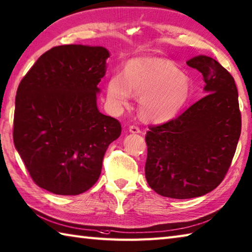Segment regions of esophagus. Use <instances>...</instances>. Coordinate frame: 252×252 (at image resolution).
I'll list each match as a JSON object with an SVG mask.
<instances>
[{
    "label": "esophagus",
    "instance_id": "esophagus-1",
    "mask_svg": "<svg viewBox=\"0 0 252 252\" xmlns=\"http://www.w3.org/2000/svg\"><path fill=\"white\" fill-rule=\"evenodd\" d=\"M129 131H130L131 133H140V132H141L140 127L137 126H129Z\"/></svg>",
    "mask_w": 252,
    "mask_h": 252
}]
</instances>
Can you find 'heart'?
Masks as SVG:
<instances>
[{
    "instance_id": "obj_1",
    "label": "heart",
    "mask_w": 252,
    "mask_h": 252,
    "mask_svg": "<svg viewBox=\"0 0 252 252\" xmlns=\"http://www.w3.org/2000/svg\"><path fill=\"white\" fill-rule=\"evenodd\" d=\"M131 93L140 98V113L150 122L174 118L188 99L190 82L179 67L165 59H136L126 64L125 76L108 83V100L115 108L127 105Z\"/></svg>"
}]
</instances>
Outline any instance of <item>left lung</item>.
<instances>
[{
	"mask_svg": "<svg viewBox=\"0 0 252 252\" xmlns=\"http://www.w3.org/2000/svg\"><path fill=\"white\" fill-rule=\"evenodd\" d=\"M187 64L203 75L208 93L185 112L146 132L145 177L156 193L191 199L209 193L230 167L241 132L234 77L206 56Z\"/></svg>",
	"mask_w": 252,
	"mask_h": 252,
	"instance_id": "obj_1",
	"label": "left lung"
}]
</instances>
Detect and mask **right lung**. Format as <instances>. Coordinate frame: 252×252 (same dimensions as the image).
Returning a JSON list of instances; mask_svg holds the SVG:
<instances>
[{"instance_id": "obj_1", "label": "right lung", "mask_w": 252, "mask_h": 252, "mask_svg": "<svg viewBox=\"0 0 252 252\" xmlns=\"http://www.w3.org/2000/svg\"><path fill=\"white\" fill-rule=\"evenodd\" d=\"M108 58L102 47H53L18 85L14 144L34 184L54 194L91 189L108 146L121 134L120 122L96 103Z\"/></svg>"}]
</instances>
